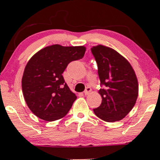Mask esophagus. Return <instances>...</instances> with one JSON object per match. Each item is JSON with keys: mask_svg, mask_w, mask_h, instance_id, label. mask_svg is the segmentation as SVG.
Returning a JSON list of instances; mask_svg holds the SVG:
<instances>
[{"mask_svg": "<svg viewBox=\"0 0 160 160\" xmlns=\"http://www.w3.org/2000/svg\"><path fill=\"white\" fill-rule=\"evenodd\" d=\"M92 91V89L90 88V87H87L86 89H85V90H84V95H89V93H90V92Z\"/></svg>", "mask_w": 160, "mask_h": 160, "instance_id": "34e87169", "label": "esophagus"}]
</instances>
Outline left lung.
Instances as JSON below:
<instances>
[{
	"instance_id": "obj_1",
	"label": "left lung",
	"mask_w": 160,
	"mask_h": 160,
	"mask_svg": "<svg viewBox=\"0 0 160 160\" xmlns=\"http://www.w3.org/2000/svg\"><path fill=\"white\" fill-rule=\"evenodd\" d=\"M98 64L102 97L94 113L105 122L119 121L134 107L138 95V83L130 63L121 54L103 45L91 48Z\"/></svg>"
}]
</instances>
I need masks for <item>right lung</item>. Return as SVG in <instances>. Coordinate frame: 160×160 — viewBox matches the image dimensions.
Returning <instances> with one entry per match:
<instances>
[{
  "instance_id": "right-lung-1",
  "label": "right lung",
  "mask_w": 160,
  "mask_h": 160,
  "mask_svg": "<svg viewBox=\"0 0 160 160\" xmlns=\"http://www.w3.org/2000/svg\"><path fill=\"white\" fill-rule=\"evenodd\" d=\"M86 47L49 46L34 54L26 65L22 88L26 103L36 117L48 122L62 119L76 100L62 73L72 61L82 59Z\"/></svg>"
}]
</instances>
